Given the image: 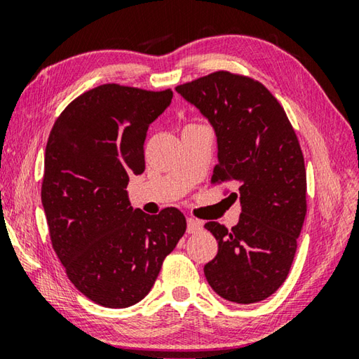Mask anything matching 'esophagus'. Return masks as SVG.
<instances>
[{"mask_svg": "<svg viewBox=\"0 0 359 359\" xmlns=\"http://www.w3.org/2000/svg\"><path fill=\"white\" fill-rule=\"evenodd\" d=\"M203 229V223L196 220V218H188L187 220V233L188 234H196Z\"/></svg>", "mask_w": 359, "mask_h": 359, "instance_id": "1", "label": "esophagus"}]
</instances>
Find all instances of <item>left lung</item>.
Wrapping results in <instances>:
<instances>
[{"label": "left lung", "mask_w": 359, "mask_h": 359, "mask_svg": "<svg viewBox=\"0 0 359 359\" xmlns=\"http://www.w3.org/2000/svg\"><path fill=\"white\" fill-rule=\"evenodd\" d=\"M175 90L214 126L218 163L210 184L234 182L239 223L204 228L218 242L204 266L212 290L236 304L274 294L293 264L307 212V179L299 141L280 102L263 83L229 71L182 83Z\"/></svg>", "instance_id": "obj_1"}]
</instances>
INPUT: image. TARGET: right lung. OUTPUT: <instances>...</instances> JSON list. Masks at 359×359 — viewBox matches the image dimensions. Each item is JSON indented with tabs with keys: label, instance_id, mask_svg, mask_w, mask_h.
<instances>
[{
	"label": "right lung",
	"instance_id": "add662e5",
	"mask_svg": "<svg viewBox=\"0 0 359 359\" xmlns=\"http://www.w3.org/2000/svg\"><path fill=\"white\" fill-rule=\"evenodd\" d=\"M171 100V88L100 85L71 101L48 135L41 199L52 247L71 283L102 307L144 299L187 229L179 209L147 215L125 190L144 172L149 126Z\"/></svg>",
	"mask_w": 359,
	"mask_h": 359
}]
</instances>
